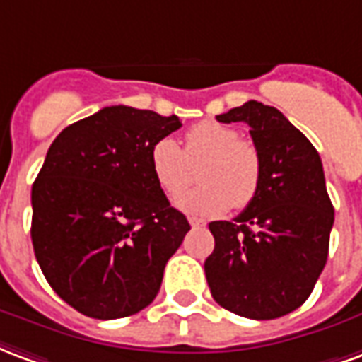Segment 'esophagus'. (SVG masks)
Masks as SVG:
<instances>
[{"mask_svg":"<svg viewBox=\"0 0 362 362\" xmlns=\"http://www.w3.org/2000/svg\"><path fill=\"white\" fill-rule=\"evenodd\" d=\"M189 223H191V228H204V226H206V221L204 220H200V218H194V216H191V218H189Z\"/></svg>","mask_w":362,"mask_h":362,"instance_id":"esophagus-1","label":"esophagus"}]
</instances>
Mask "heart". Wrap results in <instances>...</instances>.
<instances>
[{
	"instance_id": "b5f03b06",
	"label": "heart",
	"mask_w": 362,
	"mask_h": 362,
	"mask_svg": "<svg viewBox=\"0 0 362 362\" xmlns=\"http://www.w3.org/2000/svg\"><path fill=\"white\" fill-rule=\"evenodd\" d=\"M200 165V187L177 199V208L194 216H221L231 206L245 208L257 197L262 175L260 152L250 141L239 139L233 127L200 121L185 134V148L163 136L152 144L150 170L170 199L183 192Z\"/></svg>"
}]
</instances>
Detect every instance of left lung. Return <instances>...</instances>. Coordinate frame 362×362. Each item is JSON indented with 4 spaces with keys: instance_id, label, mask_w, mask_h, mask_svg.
<instances>
[{
    "instance_id": "obj_1",
    "label": "left lung",
    "mask_w": 362,
    "mask_h": 362,
    "mask_svg": "<svg viewBox=\"0 0 362 362\" xmlns=\"http://www.w3.org/2000/svg\"><path fill=\"white\" fill-rule=\"evenodd\" d=\"M245 121L260 152L262 175L255 199L235 221H212V255L204 262L220 307L252 320L299 308L326 266L334 206L316 148L284 113L249 100L216 115Z\"/></svg>"
}]
</instances>
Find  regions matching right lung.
Instances as JSON below:
<instances>
[{
	"label": "right lung",
	"mask_w": 362,
	"mask_h": 362,
	"mask_svg": "<svg viewBox=\"0 0 362 362\" xmlns=\"http://www.w3.org/2000/svg\"><path fill=\"white\" fill-rule=\"evenodd\" d=\"M181 127L129 105L65 127L33 185V247L47 284L98 320L136 315L191 229L150 170L158 139Z\"/></svg>",
	"instance_id": "1"
}]
</instances>
